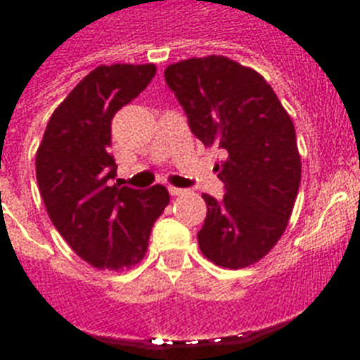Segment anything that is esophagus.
Returning a JSON list of instances; mask_svg holds the SVG:
<instances>
[{"label":"esophagus","instance_id":"34e87169","mask_svg":"<svg viewBox=\"0 0 360 360\" xmlns=\"http://www.w3.org/2000/svg\"><path fill=\"white\" fill-rule=\"evenodd\" d=\"M169 191V194H172V196H181V194H185V188H177V186H169L168 188Z\"/></svg>","mask_w":360,"mask_h":360}]
</instances>
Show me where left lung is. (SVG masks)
I'll return each instance as SVG.
<instances>
[{"mask_svg":"<svg viewBox=\"0 0 360 360\" xmlns=\"http://www.w3.org/2000/svg\"><path fill=\"white\" fill-rule=\"evenodd\" d=\"M166 84L203 146H219L222 200L203 194V256L228 269L259 262L284 233L301 185L293 121L259 72L224 56L192 58L164 70Z\"/></svg>","mask_w":360,"mask_h":360,"instance_id":"obj_1","label":"left lung"}]
</instances>
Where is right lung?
Wrapping results in <instances>:
<instances>
[{"mask_svg": "<svg viewBox=\"0 0 360 360\" xmlns=\"http://www.w3.org/2000/svg\"><path fill=\"white\" fill-rule=\"evenodd\" d=\"M157 67L101 65L59 104L37 149V183L48 217L89 265L123 271L143 259L155 220L169 203L166 186L112 185L114 115L153 80Z\"/></svg>", "mask_w": 360, "mask_h": 360, "instance_id": "right-lung-1", "label": "right lung"}]
</instances>
